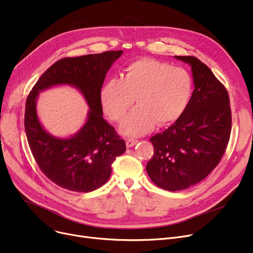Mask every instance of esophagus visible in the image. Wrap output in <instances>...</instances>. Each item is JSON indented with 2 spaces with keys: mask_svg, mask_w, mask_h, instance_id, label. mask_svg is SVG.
I'll list each match as a JSON object with an SVG mask.
<instances>
[{
  "mask_svg": "<svg viewBox=\"0 0 253 253\" xmlns=\"http://www.w3.org/2000/svg\"><path fill=\"white\" fill-rule=\"evenodd\" d=\"M137 140H135V139H127L126 140V145H127V148H132V147H134L135 144H137Z\"/></svg>",
  "mask_w": 253,
  "mask_h": 253,
  "instance_id": "34e87169",
  "label": "esophagus"
}]
</instances>
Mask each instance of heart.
I'll return each mask as SVG.
<instances>
[{
	"mask_svg": "<svg viewBox=\"0 0 253 253\" xmlns=\"http://www.w3.org/2000/svg\"><path fill=\"white\" fill-rule=\"evenodd\" d=\"M193 93L191 75L181 68L151 58L131 62L122 78H111L100 90L105 113L122 121L136 98L137 106L121 126L126 135L139 136L157 123L167 126L182 116Z\"/></svg>",
	"mask_w": 253,
	"mask_h": 253,
	"instance_id": "heart-1",
	"label": "heart"
}]
</instances>
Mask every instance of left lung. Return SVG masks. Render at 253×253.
Wrapping results in <instances>:
<instances>
[{
    "instance_id": "1",
    "label": "left lung",
    "mask_w": 253,
    "mask_h": 253,
    "mask_svg": "<svg viewBox=\"0 0 253 253\" xmlns=\"http://www.w3.org/2000/svg\"><path fill=\"white\" fill-rule=\"evenodd\" d=\"M174 57L191 66L195 89L182 116L150 139L155 153L147 164L152 181L172 192L200 182L217 166L232 127L228 91L213 73L194 56Z\"/></svg>"
}]
</instances>
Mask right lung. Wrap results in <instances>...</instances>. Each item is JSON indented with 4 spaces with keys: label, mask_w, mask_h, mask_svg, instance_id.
<instances>
[{
    "label": "right lung",
    "mask_w": 253,
    "mask_h": 253,
    "mask_svg": "<svg viewBox=\"0 0 253 253\" xmlns=\"http://www.w3.org/2000/svg\"><path fill=\"white\" fill-rule=\"evenodd\" d=\"M122 54L119 50L62 58L41 76L26 99L24 127L33 156L43 173L65 190L88 193L100 188L111 176L116 157L126 151L125 141L103 119L100 99L105 75ZM55 85L76 87L89 106L86 122L69 138L49 134L37 117L39 92Z\"/></svg>",
    "instance_id": "add662e5"
}]
</instances>
